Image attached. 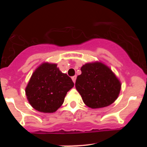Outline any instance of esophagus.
Masks as SVG:
<instances>
[{
    "label": "esophagus",
    "instance_id": "34e87169",
    "mask_svg": "<svg viewBox=\"0 0 147 147\" xmlns=\"http://www.w3.org/2000/svg\"><path fill=\"white\" fill-rule=\"evenodd\" d=\"M76 79H77V76H76V75L73 76V77H72V81H73L74 83H75V82Z\"/></svg>",
    "mask_w": 147,
    "mask_h": 147
}]
</instances>
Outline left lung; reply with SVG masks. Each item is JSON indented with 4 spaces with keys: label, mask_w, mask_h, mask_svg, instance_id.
I'll return each instance as SVG.
<instances>
[{
    "label": "left lung",
    "mask_w": 147,
    "mask_h": 147,
    "mask_svg": "<svg viewBox=\"0 0 147 147\" xmlns=\"http://www.w3.org/2000/svg\"><path fill=\"white\" fill-rule=\"evenodd\" d=\"M81 71L75 87L87 106L91 109L106 107L117 99L121 83L107 65L101 62L86 63Z\"/></svg>",
    "instance_id": "1"
}]
</instances>
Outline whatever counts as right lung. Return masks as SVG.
Wrapping results in <instances>:
<instances>
[{"mask_svg":"<svg viewBox=\"0 0 147 147\" xmlns=\"http://www.w3.org/2000/svg\"><path fill=\"white\" fill-rule=\"evenodd\" d=\"M73 86L71 78L62 73L57 64L43 63L33 72L25 94L35 110L54 113L63 104L67 92Z\"/></svg>","mask_w":147,"mask_h":147,"instance_id":"obj_1","label":"right lung"}]
</instances>
